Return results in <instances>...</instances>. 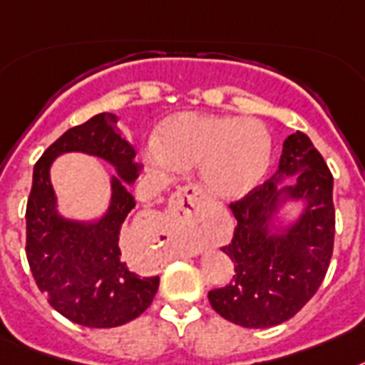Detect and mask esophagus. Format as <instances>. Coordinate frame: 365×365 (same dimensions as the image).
<instances>
[{
  "label": "esophagus",
  "instance_id": "1",
  "mask_svg": "<svg viewBox=\"0 0 365 365\" xmlns=\"http://www.w3.org/2000/svg\"><path fill=\"white\" fill-rule=\"evenodd\" d=\"M203 194L197 186H182L171 195V215L168 222L175 227L200 224L203 216Z\"/></svg>",
  "mask_w": 365,
  "mask_h": 365
}]
</instances>
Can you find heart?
I'll return each mask as SVG.
<instances>
[{"instance_id":"heart-1","label":"heart","mask_w":365,"mask_h":365,"mask_svg":"<svg viewBox=\"0 0 365 365\" xmlns=\"http://www.w3.org/2000/svg\"><path fill=\"white\" fill-rule=\"evenodd\" d=\"M270 158V138L252 119L203 113L168 117L155 134L145 162L158 171L201 165V177L220 197H239L261 182Z\"/></svg>"}]
</instances>
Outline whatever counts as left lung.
I'll list each match as a JSON object with an SVG mask.
<instances>
[{
    "mask_svg": "<svg viewBox=\"0 0 365 365\" xmlns=\"http://www.w3.org/2000/svg\"><path fill=\"white\" fill-rule=\"evenodd\" d=\"M287 176H297V182L279 187ZM332 173L312 140L298 130L289 135L272 179L230 203L237 225L231 242L222 250L233 261L235 274L225 287L209 291L218 315L244 328H269L285 323L306 306L323 284L332 257ZM282 195L307 203L293 226L272 235L269 216L282 204Z\"/></svg>",
    "mask_w": 365,
    "mask_h": 365,
    "instance_id": "left-lung-1",
    "label": "left lung"
}]
</instances>
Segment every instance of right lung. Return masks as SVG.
<instances>
[{"label":"right lung","instance_id":"obj_1","mask_svg":"<svg viewBox=\"0 0 365 365\" xmlns=\"http://www.w3.org/2000/svg\"><path fill=\"white\" fill-rule=\"evenodd\" d=\"M78 150L116 165L110 209L95 225L63 219L55 210L49 165ZM132 143L119 134L113 113H98L68 128L33 168L26 209V255L35 284L63 317L89 328H113L140 317L153 302L160 278H141L121 254L123 225L135 207L126 185L138 177Z\"/></svg>","mask_w":365,"mask_h":365}]
</instances>
